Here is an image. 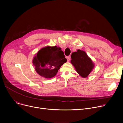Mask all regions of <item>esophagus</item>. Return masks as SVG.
I'll return each mask as SVG.
<instances>
[{"label":"esophagus","instance_id":"esophagus-1","mask_svg":"<svg viewBox=\"0 0 123 123\" xmlns=\"http://www.w3.org/2000/svg\"><path fill=\"white\" fill-rule=\"evenodd\" d=\"M66 58H67V61H68V62H69V61L70 60V59H71L70 56H68V57H66Z\"/></svg>","mask_w":123,"mask_h":123}]
</instances>
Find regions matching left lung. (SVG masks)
I'll list each match as a JSON object with an SVG mask.
<instances>
[{
    "instance_id": "8db88e82",
    "label": "left lung",
    "mask_w": 123,
    "mask_h": 123,
    "mask_svg": "<svg viewBox=\"0 0 123 123\" xmlns=\"http://www.w3.org/2000/svg\"><path fill=\"white\" fill-rule=\"evenodd\" d=\"M71 63L77 72L83 78H86L93 69L94 64L85 51L80 49L72 53Z\"/></svg>"
}]
</instances>
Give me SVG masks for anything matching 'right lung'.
<instances>
[{
  "mask_svg": "<svg viewBox=\"0 0 123 123\" xmlns=\"http://www.w3.org/2000/svg\"><path fill=\"white\" fill-rule=\"evenodd\" d=\"M67 59L61 48L49 46L41 48L34 57L32 63L36 72L46 78L54 77Z\"/></svg>",
  "mask_w": 123,
  "mask_h": 123,
  "instance_id": "obj_1",
  "label": "right lung"
}]
</instances>
